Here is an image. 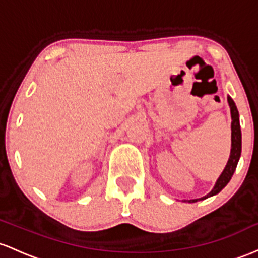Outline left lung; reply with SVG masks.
I'll return each mask as SVG.
<instances>
[{
    "instance_id": "1",
    "label": "left lung",
    "mask_w": 258,
    "mask_h": 258,
    "mask_svg": "<svg viewBox=\"0 0 258 258\" xmlns=\"http://www.w3.org/2000/svg\"><path fill=\"white\" fill-rule=\"evenodd\" d=\"M228 102H229L230 106V112H231V151H230V157L229 161H228L227 166H225L224 170L218 178L217 183L213 187V190L208 195L204 196V198L199 200H205L210 196L216 195L218 194L223 187L225 186L233 176L234 172H235L236 166H238V162L240 158V155H241V129H240V121H239V112L238 108H236L235 103L231 100L230 97H228ZM198 200H190L189 202H195Z\"/></svg>"
}]
</instances>
